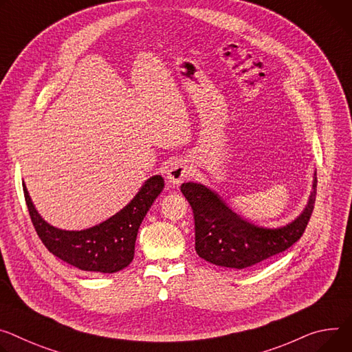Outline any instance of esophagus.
I'll list each match as a JSON object with an SVG mask.
<instances>
[{
  "mask_svg": "<svg viewBox=\"0 0 352 352\" xmlns=\"http://www.w3.org/2000/svg\"><path fill=\"white\" fill-rule=\"evenodd\" d=\"M192 175V168H190L184 160H177V162L171 163L167 170V179L173 185H178L186 178Z\"/></svg>",
  "mask_w": 352,
  "mask_h": 352,
  "instance_id": "esophagus-1",
  "label": "esophagus"
}]
</instances>
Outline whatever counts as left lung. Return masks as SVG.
<instances>
[{"instance_id": "1", "label": "left lung", "mask_w": 352, "mask_h": 352, "mask_svg": "<svg viewBox=\"0 0 352 352\" xmlns=\"http://www.w3.org/2000/svg\"><path fill=\"white\" fill-rule=\"evenodd\" d=\"M317 177L303 213L280 229H263L237 216L223 199L201 184L185 182L181 192L195 219V250L204 260L226 268L244 270L294 245L305 233L316 202Z\"/></svg>"}]
</instances>
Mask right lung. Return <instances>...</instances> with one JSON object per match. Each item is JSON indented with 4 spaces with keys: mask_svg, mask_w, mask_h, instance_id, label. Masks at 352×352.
<instances>
[{
    "mask_svg": "<svg viewBox=\"0 0 352 352\" xmlns=\"http://www.w3.org/2000/svg\"><path fill=\"white\" fill-rule=\"evenodd\" d=\"M22 186L30 220L39 239L53 255L81 271L112 274L132 263L140 223L163 190L164 179L162 175L151 177L119 213L98 226L81 232L60 230L47 225L32 204L25 184Z\"/></svg>",
    "mask_w": 352,
    "mask_h": 352,
    "instance_id": "obj_1",
    "label": "right lung"
}]
</instances>
